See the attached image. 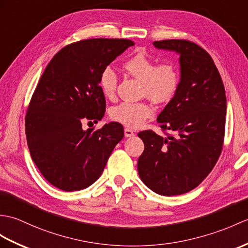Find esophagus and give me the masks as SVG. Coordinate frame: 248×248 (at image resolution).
<instances>
[{
	"instance_id": "1",
	"label": "esophagus",
	"mask_w": 248,
	"mask_h": 248,
	"mask_svg": "<svg viewBox=\"0 0 248 248\" xmlns=\"http://www.w3.org/2000/svg\"><path fill=\"white\" fill-rule=\"evenodd\" d=\"M124 136L125 137H132V136H134V132L132 131L131 129H124Z\"/></svg>"
}]
</instances>
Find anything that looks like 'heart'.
<instances>
[{
	"label": "heart",
	"instance_id": "obj_1",
	"mask_svg": "<svg viewBox=\"0 0 248 248\" xmlns=\"http://www.w3.org/2000/svg\"><path fill=\"white\" fill-rule=\"evenodd\" d=\"M123 70L140 81L142 95L157 103L170 101L180 86V73L171 62H163L155 65V61L145 53H136L123 63ZM99 86L103 96L113 99L116 93L117 78L111 68L102 71ZM154 110L148 102H123L114 107L111 118L129 128H138L147 119L153 116Z\"/></svg>",
	"mask_w": 248,
	"mask_h": 248
}]
</instances>
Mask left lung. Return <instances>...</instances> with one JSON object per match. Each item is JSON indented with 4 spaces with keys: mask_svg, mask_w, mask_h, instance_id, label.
<instances>
[{
    "mask_svg": "<svg viewBox=\"0 0 248 248\" xmlns=\"http://www.w3.org/2000/svg\"><path fill=\"white\" fill-rule=\"evenodd\" d=\"M153 45L180 55V86L157 117L162 130L174 135L140 132L145 150L137 170L148 188L170 197L198 187L214 169L225 133L226 95L214 60L201 46L187 40Z\"/></svg>",
    "mask_w": 248,
    "mask_h": 248,
    "instance_id": "8db88e82",
    "label": "left lung"
}]
</instances>
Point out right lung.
<instances>
[{"mask_svg": "<svg viewBox=\"0 0 248 248\" xmlns=\"http://www.w3.org/2000/svg\"><path fill=\"white\" fill-rule=\"evenodd\" d=\"M133 45L126 39L82 40L63 47L46 66L27 108L25 132L33 163L53 186L64 191L91 186L123 140L118 123L99 130H83L82 123L103 117L100 74Z\"/></svg>", "mask_w": 248, "mask_h": 248, "instance_id": "1", "label": "right lung"}]
</instances>
